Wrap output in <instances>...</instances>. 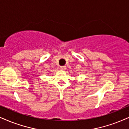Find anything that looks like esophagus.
<instances>
[{
    "label": "esophagus",
    "instance_id": "esophagus-1",
    "mask_svg": "<svg viewBox=\"0 0 129 129\" xmlns=\"http://www.w3.org/2000/svg\"><path fill=\"white\" fill-rule=\"evenodd\" d=\"M60 69L61 70H63V71H64V70H66V66H61L60 67Z\"/></svg>",
    "mask_w": 129,
    "mask_h": 129
}]
</instances>
